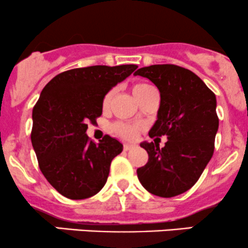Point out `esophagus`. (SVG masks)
<instances>
[{
	"instance_id": "1",
	"label": "esophagus",
	"mask_w": 248,
	"mask_h": 248,
	"mask_svg": "<svg viewBox=\"0 0 248 248\" xmlns=\"http://www.w3.org/2000/svg\"><path fill=\"white\" fill-rule=\"evenodd\" d=\"M135 148V146L134 144H128V143H124V150H126V152H128V150H132Z\"/></svg>"
}]
</instances>
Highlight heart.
<instances>
[{"mask_svg": "<svg viewBox=\"0 0 248 248\" xmlns=\"http://www.w3.org/2000/svg\"><path fill=\"white\" fill-rule=\"evenodd\" d=\"M153 86L149 84H146V82H139V84H135L132 88L134 95L136 96V99H140L142 95H144L148 91L153 90ZM114 91L110 90L109 92L106 93V95L104 96V100H102V107L107 108L109 106L110 100H112V96ZM113 132H114L116 135L120 136V138L124 139V140H134V139L138 138L139 135V129L136 127L130 126V124H124V122H116L115 124H113L112 127Z\"/></svg>", "mask_w": 248, "mask_h": 248, "instance_id": "obj_1", "label": "heart"}]
</instances>
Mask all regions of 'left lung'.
Returning a JSON list of instances; mask_svg holds the SVG:
<instances>
[{"instance_id": "left-lung-1", "label": "left lung", "mask_w": 248, "mask_h": 248, "mask_svg": "<svg viewBox=\"0 0 248 248\" xmlns=\"http://www.w3.org/2000/svg\"><path fill=\"white\" fill-rule=\"evenodd\" d=\"M148 78L161 94L150 138L166 135L163 148L142 142L149 160L138 177L147 191L170 198L195 186L215 152L219 119L215 93L190 70L172 64L150 65L134 73Z\"/></svg>"}]
</instances>
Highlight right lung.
Returning <instances> with one entry per match:
<instances>
[{
    "instance_id": "obj_1",
    "label": "right lung",
    "mask_w": 248,
    "mask_h": 248,
    "mask_svg": "<svg viewBox=\"0 0 248 248\" xmlns=\"http://www.w3.org/2000/svg\"><path fill=\"white\" fill-rule=\"evenodd\" d=\"M136 65L79 67L59 73L45 85L32 109L31 142L39 169L64 197L85 199L104 187L112 160L124 146L109 135L95 143L87 124L102 114V100Z\"/></svg>"
}]
</instances>
